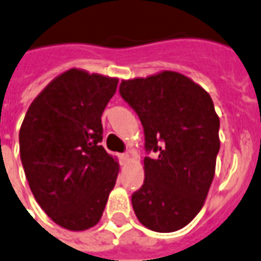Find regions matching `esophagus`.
I'll use <instances>...</instances> for the list:
<instances>
[{
	"instance_id": "1",
	"label": "esophagus",
	"mask_w": 261,
	"mask_h": 261,
	"mask_svg": "<svg viewBox=\"0 0 261 261\" xmlns=\"http://www.w3.org/2000/svg\"><path fill=\"white\" fill-rule=\"evenodd\" d=\"M128 160H130V155H128V153H121L120 155L121 165H127V163H128Z\"/></svg>"
}]
</instances>
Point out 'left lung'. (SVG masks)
Returning a JSON list of instances; mask_svg holds the SVG:
<instances>
[{"label":"left lung","instance_id":"1","mask_svg":"<svg viewBox=\"0 0 261 261\" xmlns=\"http://www.w3.org/2000/svg\"><path fill=\"white\" fill-rule=\"evenodd\" d=\"M121 98L140 117L145 179L131 196L137 219L156 232L190 224L207 196L220 150V119L203 88L181 73L165 70L123 80Z\"/></svg>","mask_w":261,"mask_h":261}]
</instances>
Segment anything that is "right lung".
I'll use <instances>...</instances> for the list:
<instances>
[{"label":"right lung","instance_id":"add662e5","mask_svg":"<svg viewBox=\"0 0 261 261\" xmlns=\"http://www.w3.org/2000/svg\"><path fill=\"white\" fill-rule=\"evenodd\" d=\"M117 79L70 69L29 106L20 131V160L34 198L58 225L94 227L102 217L119 165L101 145V116Z\"/></svg>","mask_w":261,"mask_h":261}]
</instances>
